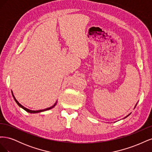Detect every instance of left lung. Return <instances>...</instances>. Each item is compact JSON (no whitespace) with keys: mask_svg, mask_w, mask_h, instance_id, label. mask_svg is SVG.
Masks as SVG:
<instances>
[{"mask_svg":"<svg viewBox=\"0 0 152 152\" xmlns=\"http://www.w3.org/2000/svg\"><path fill=\"white\" fill-rule=\"evenodd\" d=\"M136 105H137V104H136V106H135V107H136ZM135 107H134V108H135ZM129 115H130V114H129V115H127V117H128V116H129ZM125 117V118H126V117Z\"/></svg>","mask_w":152,"mask_h":152,"instance_id":"left-lung-1","label":"left lung"}]
</instances>
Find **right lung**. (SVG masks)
I'll list each match as a JSON object with an SVG mask.
<instances>
[{
	"label": "right lung",
	"instance_id": "right-lung-1",
	"mask_svg": "<svg viewBox=\"0 0 152 152\" xmlns=\"http://www.w3.org/2000/svg\"><path fill=\"white\" fill-rule=\"evenodd\" d=\"M12 96H13V98H14V99L15 100V102H16V103L18 104V106H20V107H21V108H22L23 109V110H25V111H26L27 112H29V113H39V112H44V111H46V110H50V109H52L53 107H55V105L56 104V103H57V102L55 103V104L53 105V106H52V107H49V108H45V109H44V110H29V109H28V108H25V107H24L23 106H22L19 102H18V101L16 99V98H15V96H14V95H13V94L12 93Z\"/></svg>",
	"mask_w": 152,
	"mask_h": 152
}]
</instances>
